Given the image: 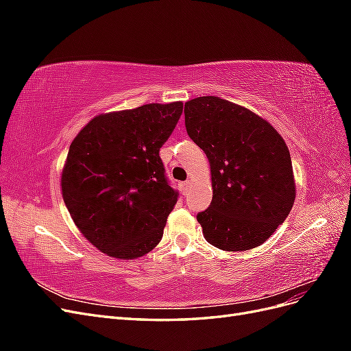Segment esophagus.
Here are the masks:
<instances>
[{"instance_id": "esophagus-1", "label": "esophagus", "mask_w": 351, "mask_h": 351, "mask_svg": "<svg viewBox=\"0 0 351 351\" xmlns=\"http://www.w3.org/2000/svg\"><path fill=\"white\" fill-rule=\"evenodd\" d=\"M189 186H190V182L187 180V182H183L180 183V190H182L183 195H187V190H189Z\"/></svg>"}]
</instances>
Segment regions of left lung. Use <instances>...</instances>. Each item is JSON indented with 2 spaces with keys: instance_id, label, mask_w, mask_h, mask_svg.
<instances>
[{
  "instance_id": "obj_1",
  "label": "left lung",
  "mask_w": 351,
  "mask_h": 351,
  "mask_svg": "<svg viewBox=\"0 0 351 351\" xmlns=\"http://www.w3.org/2000/svg\"><path fill=\"white\" fill-rule=\"evenodd\" d=\"M187 134L209 159L212 202L199 212L205 240L221 250L261 246L289 217L295 183L289 147L258 114L199 97L184 105Z\"/></svg>"
}]
</instances>
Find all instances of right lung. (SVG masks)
Here are the masks:
<instances>
[{
  "label": "right lung",
  "mask_w": 351,
  "mask_h": 351,
  "mask_svg": "<svg viewBox=\"0 0 351 351\" xmlns=\"http://www.w3.org/2000/svg\"><path fill=\"white\" fill-rule=\"evenodd\" d=\"M183 102L146 104L92 119L70 145L62 199L82 234L117 259H136L161 241L178 193L159 149Z\"/></svg>",
  "instance_id": "obj_1"
}]
</instances>
